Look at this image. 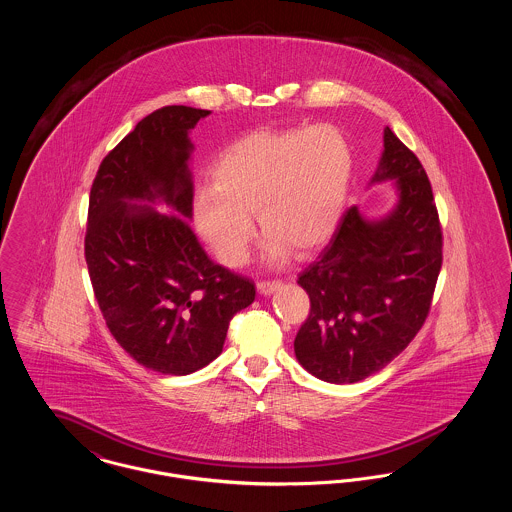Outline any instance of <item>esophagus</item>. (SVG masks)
<instances>
[{"label":"esophagus","mask_w":512,"mask_h":512,"mask_svg":"<svg viewBox=\"0 0 512 512\" xmlns=\"http://www.w3.org/2000/svg\"><path fill=\"white\" fill-rule=\"evenodd\" d=\"M282 288V282L280 280H261L257 282V290L263 293V295H270V293L278 292Z\"/></svg>","instance_id":"obj_1"}]
</instances>
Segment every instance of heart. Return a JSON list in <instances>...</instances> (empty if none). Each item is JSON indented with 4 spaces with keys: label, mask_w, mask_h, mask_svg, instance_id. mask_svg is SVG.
Wrapping results in <instances>:
<instances>
[{
    "label": "heart",
    "mask_w": 512,
    "mask_h": 512,
    "mask_svg": "<svg viewBox=\"0 0 512 512\" xmlns=\"http://www.w3.org/2000/svg\"><path fill=\"white\" fill-rule=\"evenodd\" d=\"M351 174L353 153L336 126L249 132L217 157L211 188L195 194V228L228 267L247 259L251 215L267 232L270 261L288 247L307 255L336 232Z\"/></svg>",
    "instance_id": "obj_1"
}]
</instances>
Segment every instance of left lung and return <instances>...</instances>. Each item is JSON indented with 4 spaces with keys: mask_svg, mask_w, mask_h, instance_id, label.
Segmentation results:
<instances>
[{
    "mask_svg": "<svg viewBox=\"0 0 512 512\" xmlns=\"http://www.w3.org/2000/svg\"><path fill=\"white\" fill-rule=\"evenodd\" d=\"M391 180L397 201L366 219L341 217L330 244L299 274L311 313L293 349L305 370L330 384H355L391 363L428 317L441 268V226L418 157L390 126L370 184Z\"/></svg>",
    "mask_w": 512,
    "mask_h": 512,
    "instance_id": "left-lung-1",
    "label": "left lung"
}]
</instances>
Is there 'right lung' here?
Segmentation results:
<instances>
[{
  "instance_id": "add662e5",
  "label": "right lung",
  "mask_w": 512,
  "mask_h": 512,
  "mask_svg": "<svg viewBox=\"0 0 512 512\" xmlns=\"http://www.w3.org/2000/svg\"><path fill=\"white\" fill-rule=\"evenodd\" d=\"M207 115L153 111L101 161L90 192L84 255L105 324L136 363L171 376L215 361L230 320L255 299V284L213 263L190 226L188 134Z\"/></svg>"
}]
</instances>
